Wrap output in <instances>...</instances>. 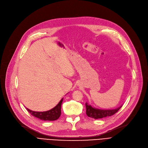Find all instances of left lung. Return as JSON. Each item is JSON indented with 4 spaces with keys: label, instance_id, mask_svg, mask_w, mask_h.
<instances>
[{
    "label": "left lung",
    "instance_id": "left-lung-1",
    "mask_svg": "<svg viewBox=\"0 0 148 148\" xmlns=\"http://www.w3.org/2000/svg\"><path fill=\"white\" fill-rule=\"evenodd\" d=\"M122 106L118 107L114 109H99V108H95L92 107L91 105L89 104L88 103H86V114L88 116L94 119H101L108 116H111L115 114L116 112L122 107Z\"/></svg>",
    "mask_w": 148,
    "mask_h": 148
}]
</instances>
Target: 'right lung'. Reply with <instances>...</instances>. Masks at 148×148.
Wrapping results in <instances>:
<instances>
[{"instance_id": "add662e5", "label": "right lung", "mask_w": 148, "mask_h": 148, "mask_svg": "<svg viewBox=\"0 0 148 148\" xmlns=\"http://www.w3.org/2000/svg\"><path fill=\"white\" fill-rule=\"evenodd\" d=\"M63 101L62 98L59 103L51 109L45 112H35L32 111L26 108L27 110L35 117L40 119L42 121H55L57 120L61 114V104Z\"/></svg>"}]
</instances>
